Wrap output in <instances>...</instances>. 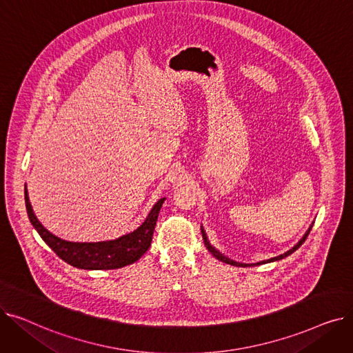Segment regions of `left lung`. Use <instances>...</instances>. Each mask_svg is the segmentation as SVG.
<instances>
[{"label": "left lung", "mask_w": 353, "mask_h": 353, "mask_svg": "<svg viewBox=\"0 0 353 353\" xmlns=\"http://www.w3.org/2000/svg\"><path fill=\"white\" fill-rule=\"evenodd\" d=\"M310 230H312V226L309 228V230L305 233V236L299 240V243L296 245V246H293L290 250H288L286 253H283V254H281V256H276V257H272V259H269V261H263V262H259V263H254V265H263V263H268V262H274V261H281V259H283V257H286V256H289V254H292L296 249H299L302 245H303V242L306 240V237L309 236V233H310ZM201 236H203V240H205V246L208 248V250L216 257V259H219V261H221V262H225V263H229V265H233V266H242V268H245V266H248V265H245V263H239V262H234V261H230L229 257H226V256H223L221 254L220 252H217L209 242H208V237H206V233H205V230H203V228H201ZM254 265H249V266H254Z\"/></svg>", "instance_id": "obj_1"}]
</instances>
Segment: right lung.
<instances>
[{
    "label": "right lung",
    "mask_w": 353,
    "mask_h": 353,
    "mask_svg": "<svg viewBox=\"0 0 353 353\" xmlns=\"http://www.w3.org/2000/svg\"><path fill=\"white\" fill-rule=\"evenodd\" d=\"M24 194L28 219L44 242L55 252V254L61 257L68 265L87 270L119 269L139 261L152 245L156 221L164 201V199H160L152 209V212L148 213L144 223L132 233L124 234L116 240H108V242L76 243L67 242V240H63L50 233L40 221L37 220L31 208V203L28 200L27 188Z\"/></svg>",
    "instance_id": "right-lung-1"
}]
</instances>
